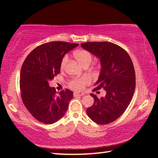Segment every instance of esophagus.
<instances>
[{
  "mask_svg": "<svg viewBox=\"0 0 158 158\" xmlns=\"http://www.w3.org/2000/svg\"><path fill=\"white\" fill-rule=\"evenodd\" d=\"M73 95H74V97H77V96H84V93L74 92V93H73Z\"/></svg>",
  "mask_w": 158,
  "mask_h": 158,
  "instance_id": "esophagus-1",
  "label": "esophagus"
}]
</instances>
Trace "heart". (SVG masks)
<instances>
[{"instance_id": "heart-1", "label": "heart", "mask_w": 158, "mask_h": 158, "mask_svg": "<svg viewBox=\"0 0 158 158\" xmlns=\"http://www.w3.org/2000/svg\"><path fill=\"white\" fill-rule=\"evenodd\" d=\"M74 56L76 60L81 64L83 67H88L91 63L93 56L89 51L85 49L77 50L74 53ZM68 61V56L65 55L63 57L60 61V69H63L65 68ZM90 83V79L87 77H75L69 81L68 85L70 89L77 91H80L84 89L85 85Z\"/></svg>"}]
</instances>
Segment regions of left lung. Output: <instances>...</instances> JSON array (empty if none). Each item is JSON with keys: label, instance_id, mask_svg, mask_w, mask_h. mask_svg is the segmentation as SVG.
Segmentation results:
<instances>
[{"label": "left lung", "instance_id": "obj_1", "mask_svg": "<svg viewBox=\"0 0 158 158\" xmlns=\"http://www.w3.org/2000/svg\"><path fill=\"white\" fill-rule=\"evenodd\" d=\"M81 47L100 59L101 73L93 92L105 89V97L94 98L87 114L93 121L105 125L116 121L126 110L135 90V72L126 51L109 42H88Z\"/></svg>", "mask_w": 158, "mask_h": 158}]
</instances>
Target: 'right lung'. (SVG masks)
I'll use <instances>...</instances> for the list:
<instances>
[{
  "mask_svg": "<svg viewBox=\"0 0 158 158\" xmlns=\"http://www.w3.org/2000/svg\"><path fill=\"white\" fill-rule=\"evenodd\" d=\"M78 45L60 41L42 44L32 51L23 62L19 83L21 99L38 121L54 123L68 110L73 93L66 89L56 93L49 81L60 73L64 55Z\"/></svg>",
  "mask_w": 158,
  "mask_h": 158,
  "instance_id": "1",
  "label": "right lung"
}]
</instances>
